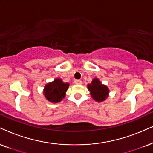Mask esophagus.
Listing matches in <instances>:
<instances>
[{
  "label": "esophagus",
  "instance_id": "obj_1",
  "mask_svg": "<svg viewBox=\"0 0 153 153\" xmlns=\"http://www.w3.org/2000/svg\"><path fill=\"white\" fill-rule=\"evenodd\" d=\"M75 84H78V85H81L82 83V80H75Z\"/></svg>",
  "mask_w": 153,
  "mask_h": 153
}]
</instances>
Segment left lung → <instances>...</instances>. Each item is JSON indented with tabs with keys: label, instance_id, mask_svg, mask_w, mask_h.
<instances>
[{
	"label": "left lung",
	"instance_id": "obj_1",
	"mask_svg": "<svg viewBox=\"0 0 153 153\" xmlns=\"http://www.w3.org/2000/svg\"><path fill=\"white\" fill-rule=\"evenodd\" d=\"M88 88L92 98L96 101L102 102L108 97L109 89L107 86L102 85L98 79L94 78L92 83L88 85Z\"/></svg>",
	"mask_w": 153,
	"mask_h": 153
}]
</instances>
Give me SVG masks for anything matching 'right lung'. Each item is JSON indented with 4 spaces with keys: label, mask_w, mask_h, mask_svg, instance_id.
Listing matches in <instances>:
<instances>
[{
    "label": "right lung",
    "mask_w": 153,
    "mask_h": 153,
    "mask_svg": "<svg viewBox=\"0 0 153 153\" xmlns=\"http://www.w3.org/2000/svg\"><path fill=\"white\" fill-rule=\"evenodd\" d=\"M69 84L67 82H63L61 79L56 78L53 82L47 84L44 88V94L46 98L49 102H61L64 98Z\"/></svg>",
    "instance_id": "1"
}]
</instances>
